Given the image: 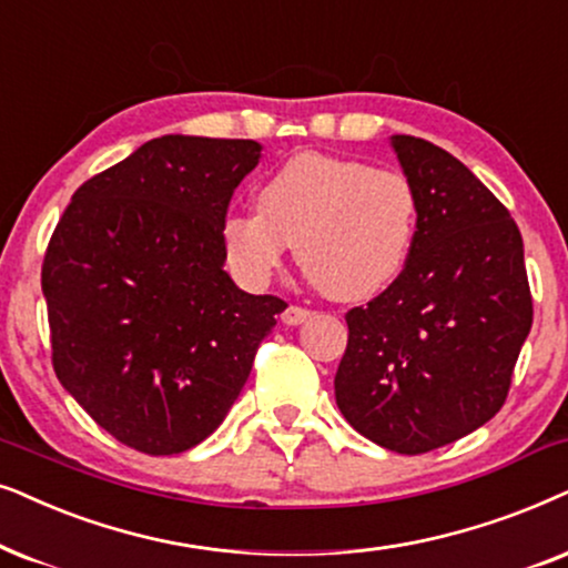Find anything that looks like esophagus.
<instances>
[{
  "label": "esophagus",
  "instance_id": "34e87169",
  "mask_svg": "<svg viewBox=\"0 0 568 568\" xmlns=\"http://www.w3.org/2000/svg\"><path fill=\"white\" fill-rule=\"evenodd\" d=\"M308 316H312V312H308V308H304V306H288L283 312V322L288 324V327H298V324H304Z\"/></svg>",
  "mask_w": 568,
  "mask_h": 568
}]
</instances>
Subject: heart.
<instances>
[{
    "mask_svg": "<svg viewBox=\"0 0 568 568\" xmlns=\"http://www.w3.org/2000/svg\"><path fill=\"white\" fill-rule=\"evenodd\" d=\"M418 200L405 173L322 153L285 161L256 192V213L223 221L225 260L262 288L288 246L320 291L366 301L387 291L410 260Z\"/></svg>",
    "mask_w": 568,
    "mask_h": 568,
    "instance_id": "heart-1",
    "label": "heart"
}]
</instances>
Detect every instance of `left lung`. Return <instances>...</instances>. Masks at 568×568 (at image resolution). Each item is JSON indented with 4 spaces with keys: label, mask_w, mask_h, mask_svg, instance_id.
<instances>
[{
    "label": "left lung",
    "mask_w": 568,
    "mask_h": 568,
    "mask_svg": "<svg viewBox=\"0 0 568 568\" xmlns=\"http://www.w3.org/2000/svg\"><path fill=\"white\" fill-rule=\"evenodd\" d=\"M389 142L415 189L418 229L403 275L345 314L335 399L361 436L423 455L501 410L532 296L521 233L490 189L434 142Z\"/></svg>",
    "instance_id": "1"
}]
</instances>
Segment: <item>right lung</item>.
Masks as SVG:
<instances>
[{
    "label": "right lung",
    "mask_w": 568,
    "mask_h": 568,
    "mask_svg": "<svg viewBox=\"0 0 568 568\" xmlns=\"http://www.w3.org/2000/svg\"><path fill=\"white\" fill-rule=\"evenodd\" d=\"M254 140L165 134L88 179L43 256L57 379L98 426L179 455L221 426L285 312L223 270L233 189Z\"/></svg>",
    "instance_id": "1"
}]
</instances>
